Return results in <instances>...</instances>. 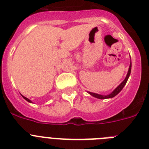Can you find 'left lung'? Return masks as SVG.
<instances>
[{
  "instance_id": "obj_1",
  "label": "left lung",
  "mask_w": 149,
  "mask_h": 149,
  "mask_svg": "<svg viewBox=\"0 0 149 149\" xmlns=\"http://www.w3.org/2000/svg\"><path fill=\"white\" fill-rule=\"evenodd\" d=\"M131 63H130V66H129L128 68V72H127V75H126V77L125 78L123 81L119 84V86H117L115 89H114L113 92H112L110 94L107 95H99V94H97V93H91V92H87L89 95H91L92 96L95 97V98H99V99H106V98H112L115 97L117 94H119L120 93L122 89H123V87L125 86L126 83H127V80H128V77H130V74H131Z\"/></svg>"
}]
</instances>
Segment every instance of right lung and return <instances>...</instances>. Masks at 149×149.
Masks as SVG:
<instances>
[{"label": "right lung", "instance_id": "obj_1", "mask_svg": "<svg viewBox=\"0 0 149 149\" xmlns=\"http://www.w3.org/2000/svg\"><path fill=\"white\" fill-rule=\"evenodd\" d=\"M22 97H23V98H24V99H25L27 101H28V102H30V103H32V101H30V99H28V98H26V97H24V96H23V95H22Z\"/></svg>", "mask_w": 149, "mask_h": 149}]
</instances>
